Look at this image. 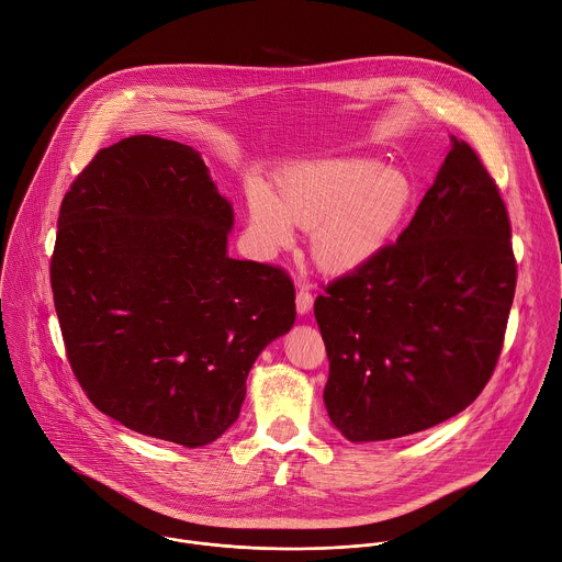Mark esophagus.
Instances as JSON below:
<instances>
[{
	"label": "esophagus",
	"instance_id": "34e87169",
	"mask_svg": "<svg viewBox=\"0 0 562 562\" xmlns=\"http://www.w3.org/2000/svg\"><path fill=\"white\" fill-rule=\"evenodd\" d=\"M311 306H313V295H311V291H308V289H300V291L295 293V308H297V313H300V315H306V313L311 311Z\"/></svg>",
	"mask_w": 562,
	"mask_h": 562
}]
</instances>
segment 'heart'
I'll use <instances>...</instances> for the list:
<instances>
[{"label": "heart", "instance_id": "b5f03b06", "mask_svg": "<svg viewBox=\"0 0 562 562\" xmlns=\"http://www.w3.org/2000/svg\"><path fill=\"white\" fill-rule=\"evenodd\" d=\"M409 202L405 173L362 157L319 159L286 171L278 195L267 187L251 189L249 237L260 254L273 256L293 243V226L311 228L313 262L347 273L389 243Z\"/></svg>", "mask_w": 562, "mask_h": 562}]
</instances>
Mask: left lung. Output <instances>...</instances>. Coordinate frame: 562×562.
<instances>
[{"label": "left lung", "instance_id": "1", "mask_svg": "<svg viewBox=\"0 0 562 562\" xmlns=\"http://www.w3.org/2000/svg\"><path fill=\"white\" fill-rule=\"evenodd\" d=\"M451 142L395 245L313 304L329 356L325 405L351 442L403 438L460 414L503 351L516 291L509 215L477 153Z\"/></svg>", "mask_w": 562, "mask_h": 562}]
</instances>
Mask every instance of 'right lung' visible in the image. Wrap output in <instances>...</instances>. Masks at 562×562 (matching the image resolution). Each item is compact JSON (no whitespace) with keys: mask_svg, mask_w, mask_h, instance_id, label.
<instances>
[{"mask_svg":"<svg viewBox=\"0 0 562 562\" xmlns=\"http://www.w3.org/2000/svg\"><path fill=\"white\" fill-rule=\"evenodd\" d=\"M231 226L200 153L153 135L98 150L61 200L50 286L66 358L137 434L217 440L256 358L295 323L289 273L228 258Z\"/></svg>","mask_w":562,"mask_h":562,"instance_id":"1","label":"right lung"}]
</instances>
